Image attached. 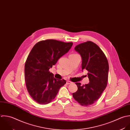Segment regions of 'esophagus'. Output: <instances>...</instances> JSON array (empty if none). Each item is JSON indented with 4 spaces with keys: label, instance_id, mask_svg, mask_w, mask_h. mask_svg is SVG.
<instances>
[{
    "label": "esophagus",
    "instance_id": "1",
    "mask_svg": "<svg viewBox=\"0 0 130 130\" xmlns=\"http://www.w3.org/2000/svg\"><path fill=\"white\" fill-rule=\"evenodd\" d=\"M72 84V82H70V81H67L66 82V84L67 85H69V84Z\"/></svg>",
    "mask_w": 130,
    "mask_h": 130
}]
</instances>
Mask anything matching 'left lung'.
Returning a JSON list of instances; mask_svg holds the SVG:
<instances>
[{"label":"left lung","instance_id":"obj_1","mask_svg":"<svg viewBox=\"0 0 130 130\" xmlns=\"http://www.w3.org/2000/svg\"><path fill=\"white\" fill-rule=\"evenodd\" d=\"M74 50L81 56L82 71H88L90 82L83 86L79 83H75L78 90L72 95L79 104L87 106L98 100L106 88L108 62L100 48L92 41L80 43L76 45Z\"/></svg>","mask_w":130,"mask_h":130}]
</instances>
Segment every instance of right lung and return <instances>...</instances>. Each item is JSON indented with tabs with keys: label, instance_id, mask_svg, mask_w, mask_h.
I'll list each match as a JSON object with an SVG mask.
<instances>
[{
	"label": "right lung",
	"instance_id": "obj_1",
	"mask_svg": "<svg viewBox=\"0 0 130 130\" xmlns=\"http://www.w3.org/2000/svg\"><path fill=\"white\" fill-rule=\"evenodd\" d=\"M72 45V42L47 39L37 42L31 50L25 65V79L28 92L37 103H50L66 84L64 79L54 78L48 70Z\"/></svg>",
	"mask_w": 130,
	"mask_h": 130
}]
</instances>
